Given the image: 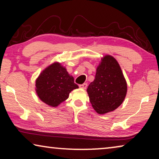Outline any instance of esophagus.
<instances>
[{"mask_svg": "<svg viewBox=\"0 0 159 159\" xmlns=\"http://www.w3.org/2000/svg\"><path fill=\"white\" fill-rule=\"evenodd\" d=\"M87 87H88V84L87 83H84V84H80V88H82V89H86Z\"/></svg>", "mask_w": 159, "mask_h": 159, "instance_id": "1", "label": "esophagus"}]
</instances>
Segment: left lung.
I'll list each match as a JSON object with an SVG mask.
<instances>
[{"label":"left lung","instance_id":"obj_1","mask_svg":"<svg viewBox=\"0 0 159 159\" xmlns=\"http://www.w3.org/2000/svg\"><path fill=\"white\" fill-rule=\"evenodd\" d=\"M127 85L117 61L111 56L101 58L94 81L87 92L93 108L99 114L113 111L125 100Z\"/></svg>","mask_w":159,"mask_h":159}]
</instances>
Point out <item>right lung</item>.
<instances>
[{
	"instance_id": "obj_1",
	"label": "right lung",
	"mask_w": 159,
	"mask_h": 159,
	"mask_svg": "<svg viewBox=\"0 0 159 159\" xmlns=\"http://www.w3.org/2000/svg\"><path fill=\"white\" fill-rule=\"evenodd\" d=\"M35 87L39 98L52 107L66 101L74 89L79 88L72 76L58 62L50 65L40 73L35 81Z\"/></svg>"
}]
</instances>
